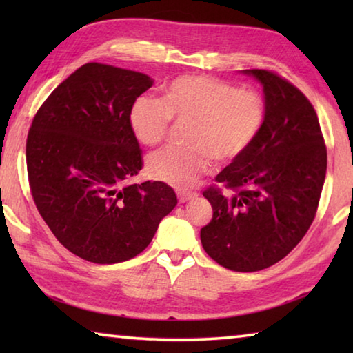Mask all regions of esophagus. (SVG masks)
<instances>
[{
	"label": "esophagus",
	"mask_w": 353,
	"mask_h": 353,
	"mask_svg": "<svg viewBox=\"0 0 353 353\" xmlns=\"http://www.w3.org/2000/svg\"><path fill=\"white\" fill-rule=\"evenodd\" d=\"M177 196L181 202H188L191 199H194L198 193H196V191H177Z\"/></svg>",
	"instance_id": "esophagus-1"
}]
</instances>
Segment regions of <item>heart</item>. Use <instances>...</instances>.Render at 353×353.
<instances>
[{
    "mask_svg": "<svg viewBox=\"0 0 353 353\" xmlns=\"http://www.w3.org/2000/svg\"><path fill=\"white\" fill-rule=\"evenodd\" d=\"M265 101L252 90L212 76L191 74L171 81L163 97L148 94L134 101L129 126L141 145L155 146L168 137L172 121L188 123L187 146H170L149 155L146 168L155 181L174 188H190L210 166L232 162L248 151L261 132Z\"/></svg>",
    "mask_w": 353,
    "mask_h": 353,
    "instance_id": "1",
    "label": "heart"
}]
</instances>
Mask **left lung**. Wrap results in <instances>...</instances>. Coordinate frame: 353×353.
Masks as SVG:
<instances>
[{"instance_id": "8db88e82", "label": "left lung", "mask_w": 353, "mask_h": 353, "mask_svg": "<svg viewBox=\"0 0 353 353\" xmlns=\"http://www.w3.org/2000/svg\"><path fill=\"white\" fill-rule=\"evenodd\" d=\"M241 73L261 83L265 124L252 146L214 179L219 187L202 193L213 218L201 229V243L221 266L254 272L282 260L307 234L325 181L327 149L301 90L271 71Z\"/></svg>"}]
</instances>
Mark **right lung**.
Here are the masks:
<instances>
[{
  "instance_id": "right-lung-1",
  "label": "right lung",
  "mask_w": 353,
  "mask_h": 353,
  "mask_svg": "<svg viewBox=\"0 0 353 353\" xmlns=\"http://www.w3.org/2000/svg\"><path fill=\"white\" fill-rule=\"evenodd\" d=\"M152 83L139 71L85 63L48 97L29 129L37 210L62 246L87 261L134 259L177 205L170 185L129 183L143 165L129 112Z\"/></svg>"
}]
</instances>
